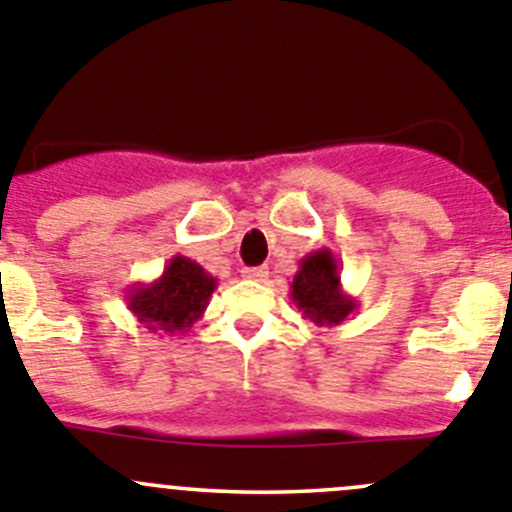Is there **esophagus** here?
Wrapping results in <instances>:
<instances>
[{"mask_svg":"<svg viewBox=\"0 0 512 512\" xmlns=\"http://www.w3.org/2000/svg\"><path fill=\"white\" fill-rule=\"evenodd\" d=\"M242 277H245V280L262 282L267 277V267H245V270H242Z\"/></svg>","mask_w":512,"mask_h":512,"instance_id":"esophagus-1","label":"esophagus"}]
</instances>
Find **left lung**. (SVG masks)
<instances>
[{
	"instance_id": "1",
	"label": "left lung",
	"mask_w": 512,
	"mask_h": 512,
	"mask_svg": "<svg viewBox=\"0 0 512 512\" xmlns=\"http://www.w3.org/2000/svg\"><path fill=\"white\" fill-rule=\"evenodd\" d=\"M290 300L317 327L342 325L360 307L355 297L342 290L340 265L327 247L302 257L290 282Z\"/></svg>"
}]
</instances>
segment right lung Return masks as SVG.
I'll list each match as a JSON object with an SVG mask.
<instances>
[{"label":"right lung","mask_w":512,"mask_h":512,"mask_svg":"<svg viewBox=\"0 0 512 512\" xmlns=\"http://www.w3.org/2000/svg\"><path fill=\"white\" fill-rule=\"evenodd\" d=\"M217 277L195 260L175 255L157 280L127 290V307L142 327L157 335H185L205 315Z\"/></svg>","instance_id":"obj_1"}]
</instances>
